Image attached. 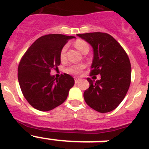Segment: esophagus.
Returning <instances> with one entry per match:
<instances>
[{
    "instance_id": "esophagus-1",
    "label": "esophagus",
    "mask_w": 149,
    "mask_h": 149,
    "mask_svg": "<svg viewBox=\"0 0 149 149\" xmlns=\"http://www.w3.org/2000/svg\"><path fill=\"white\" fill-rule=\"evenodd\" d=\"M74 79H75V82H76V83H78V82L80 80V79H79V77H74Z\"/></svg>"
}]
</instances>
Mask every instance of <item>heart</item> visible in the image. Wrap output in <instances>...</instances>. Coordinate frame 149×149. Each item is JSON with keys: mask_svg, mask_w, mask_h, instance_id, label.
Segmentation results:
<instances>
[{"mask_svg": "<svg viewBox=\"0 0 149 149\" xmlns=\"http://www.w3.org/2000/svg\"><path fill=\"white\" fill-rule=\"evenodd\" d=\"M75 47L77 49L79 50L82 53H85L86 52H89V45L87 44L86 41L82 40V39H78L74 42ZM66 50H67V45H64L60 52H59V58L61 60H65L66 58ZM84 65L82 64H78V65H71L69 67L65 69V72L70 73V74H79L82 70H84Z\"/></svg>", "mask_w": 149, "mask_h": 149, "instance_id": "obj_1", "label": "heart"}]
</instances>
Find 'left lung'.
<instances>
[{
	"mask_svg": "<svg viewBox=\"0 0 149 149\" xmlns=\"http://www.w3.org/2000/svg\"><path fill=\"white\" fill-rule=\"evenodd\" d=\"M77 36L93 47L91 76L100 75V79L97 81L87 78L90 87L84 92V100L98 112H110L121 103L129 89L132 76L129 58L109 34L91 32Z\"/></svg>",
	"mask_w": 149,
	"mask_h": 149,
	"instance_id": "obj_1",
	"label": "left lung"
}]
</instances>
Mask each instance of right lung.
<instances>
[{"instance_id": "obj_1", "label": "right lung", "mask_w": 149, "mask_h": 149, "mask_svg": "<svg viewBox=\"0 0 149 149\" xmlns=\"http://www.w3.org/2000/svg\"><path fill=\"white\" fill-rule=\"evenodd\" d=\"M75 38L50 34L38 38L20 61L17 78L24 98L34 108L49 111L65 101L74 79L64 73L59 78L50 75L60 65L59 52L69 39Z\"/></svg>"}]
</instances>
